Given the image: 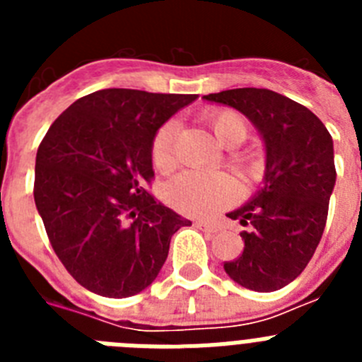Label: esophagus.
<instances>
[{
  "mask_svg": "<svg viewBox=\"0 0 362 362\" xmlns=\"http://www.w3.org/2000/svg\"><path fill=\"white\" fill-rule=\"evenodd\" d=\"M196 226H197V228L204 230V232H212V233L219 230V226H217L216 223H209V221H197Z\"/></svg>",
  "mask_w": 362,
  "mask_h": 362,
  "instance_id": "esophagus-1",
  "label": "esophagus"
}]
</instances>
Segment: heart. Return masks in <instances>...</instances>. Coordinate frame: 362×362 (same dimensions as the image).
I'll list each match as a JSON object with an SVG mask.
<instances>
[{
  "label": "heart",
  "mask_w": 362,
  "mask_h": 362,
  "mask_svg": "<svg viewBox=\"0 0 362 362\" xmlns=\"http://www.w3.org/2000/svg\"><path fill=\"white\" fill-rule=\"evenodd\" d=\"M204 121L212 129L217 141L226 148L241 145L248 136L245 117L230 108H210L204 112ZM175 137L177 121L168 119L153 134L150 156L153 166L161 172L175 166ZM230 163L245 181H259L267 172V159L257 150H233ZM238 197V181L228 172L188 170L179 174L165 187V199L177 212L190 217H210L226 209Z\"/></svg>",
  "instance_id": "heart-1"
}]
</instances>
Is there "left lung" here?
<instances>
[{"label":"left lung","mask_w":362,"mask_h":362,"mask_svg":"<svg viewBox=\"0 0 362 362\" xmlns=\"http://www.w3.org/2000/svg\"><path fill=\"white\" fill-rule=\"evenodd\" d=\"M203 99L243 112L267 146L264 187L228 214L246 230L241 255L225 261V272L255 292L283 288L305 270L325 232L337 177L330 132L308 108L268 88H232Z\"/></svg>","instance_id":"left-lung-1"}]
</instances>
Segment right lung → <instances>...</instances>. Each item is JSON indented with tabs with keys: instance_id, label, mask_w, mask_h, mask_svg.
<instances>
[{
	"instance_id": "1",
	"label": "right lung",
	"mask_w": 362,
	"mask_h": 362,
	"mask_svg": "<svg viewBox=\"0 0 362 362\" xmlns=\"http://www.w3.org/2000/svg\"><path fill=\"white\" fill-rule=\"evenodd\" d=\"M196 94L105 88L74 101L36 156L34 201L70 276L103 297L145 290L192 223L146 190L153 134Z\"/></svg>"
}]
</instances>
